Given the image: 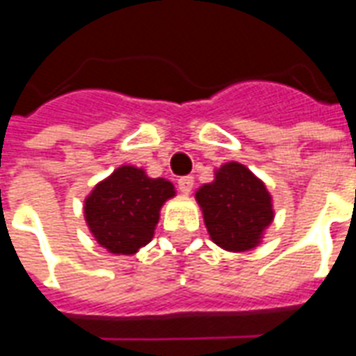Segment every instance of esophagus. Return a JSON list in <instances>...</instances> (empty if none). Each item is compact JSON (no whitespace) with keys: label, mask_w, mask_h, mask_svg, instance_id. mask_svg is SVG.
<instances>
[{"label":"esophagus","mask_w":356,"mask_h":356,"mask_svg":"<svg viewBox=\"0 0 356 356\" xmlns=\"http://www.w3.org/2000/svg\"><path fill=\"white\" fill-rule=\"evenodd\" d=\"M177 186H179V191H181L183 194H191V191H193V186H194V179L191 177V175L181 177L177 181Z\"/></svg>","instance_id":"obj_1"}]
</instances>
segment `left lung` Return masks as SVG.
<instances>
[{"instance_id":"1","label":"left lung","mask_w":356,"mask_h":356,"mask_svg":"<svg viewBox=\"0 0 356 356\" xmlns=\"http://www.w3.org/2000/svg\"><path fill=\"white\" fill-rule=\"evenodd\" d=\"M194 198L204 216L209 238L227 252H250L263 242L273 219V196L244 163L227 162L213 181L202 185Z\"/></svg>"}]
</instances>
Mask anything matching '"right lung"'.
Wrapping results in <instances>:
<instances>
[{
  "label": "right lung",
  "mask_w": 356,
  "mask_h": 356,
  "mask_svg": "<svg viewBox=\"0 0 356 356\" xmlns=\"http://www.w3.org/2000/svg\"><path fill=\"white\" fill-rule=\"evenodd\" d=\"M173 196L175 186L168 179L120 165L86 196L83 217L99 246L114 255H135L152 240L160 209Z\"/></svg>",
  "instance_id": "right-lung-1"
}]
</instances>
